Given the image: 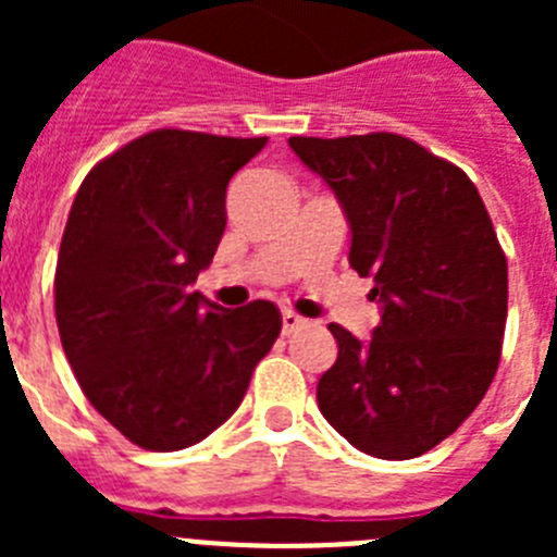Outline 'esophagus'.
Wrapping results in <instances>:
<instances>
[{
  "label": "esophagus",
  "mask_w": 557,
  "mask_h": 557,
  "mask_svg": "<svg viewBox=\"0 0 557 557\" xmlns=\"http://www.w3.org/2000/svg\"><path fill=\"white\" fill-rule=\"evenodd\" d=\"M304 323H307V321H304L301 314L289 312V309H287V312H282V332H284V334H293V332H298V329H301Z\"/></svg>",
  "instance_id": "1"
}]
</instances>
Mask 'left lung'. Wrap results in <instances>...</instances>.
Instances as JSON below:
<instances>
[{
	"label": "left lung",
	"mask_w": 557,
	"mask_h": 557,
	"mask_svg": "<svg viewBox=\"0 0 557 557\" xmlns=\"http://www.w3.org/2000/svg\"><path fill=\"white\" fill-rule=\"evenodd\" d=\"M351 228L348 264L371 275L368 339L329 323L337 359L318 407L354 449L410 460L474 412L508 318V262L469 175L396 133L293 136Z\"/></svg>",
	"instance_id": "left-lung-1"
}]
</instances>
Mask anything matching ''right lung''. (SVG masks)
Here are the masks:
<instances>
[{
	"label": "right lung",
	"instance_id": "1",
	"mask_svg": "<svg viewBox=\"0 0 557 557\" xmlns=\"http://www.w3.org/2000/svg\"><path fill=\"white\" fill-rule=\"evenodd\" d=\"M264 145L164 127L77 189L58 253V332L88 401L141 449H186L225 424L282 332L270 301L225 309L191 289L225 231L228 181Z\"/></svg>",
	"mask_w": 557,
	"mask_h": 557
}]
</instances>
